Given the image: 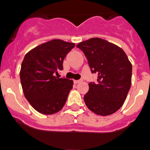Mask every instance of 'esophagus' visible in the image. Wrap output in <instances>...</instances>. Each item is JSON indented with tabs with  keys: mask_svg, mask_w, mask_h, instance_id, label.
<instances>
[{
	"mask_svg": "<svg viewBox=\"0 0 150 150\" xmlns=\"http://www.w3.org/2000/svg\"><path fill=\"white\" fill-rule=\"evenodd\" d=\"M81 81H82L81 79H79V80H74V83H75V84H78V83L81 82Z\"/></svg>",
	"mask_w": 150,
	"mask_h": 150,
	"instance_id": "esophagus-1",
	"label": "esophagus"
}]
</instances>
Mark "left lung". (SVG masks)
<instances>
[{
	"instance_id": "8db88e82",
	"label": "left lung",
	"mask_w": 150,
	"mask_h": 150,
	"mask_svg": "<svg viewBox=\"0 0 150 150\" xmlns=\"http://www.w3.org/2000/svg\"><path fill=\"white\" fill-rule=\"evenodd\" d=\"M84 52L98 82L89 83L84 96L86 106L94 114L110 115L117 111L127 96L132 78V65L122 50L100 38H91L76 46Z\"/></svg>"
}]
</instances>
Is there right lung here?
Instances as JSON below:
<instances>
[{"mask_svg": "<svg viewBox=\"0 0 150 150\" xmlns=\"http://www.w3.org/2000/svg\"><path fill=\"white\" fill-rule=\"evenodd\" d=\"M74 46L72 42L53 40L30 50L23 59L20 74L23 91L31 106L41 114L57 113L67 100L73 81L57 75Z\"/></svg>", "mask_w": 150, "mask_h": 150, "instance_id": "1", "label": "right lung"}]
</instances>
